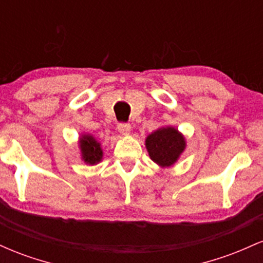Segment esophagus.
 <instances>
[{"label":"esophagus","instance_id":"esophagus-1","mask_svg":"<svg viewBox=\"0 0 263 263\" xmlns=\"http://www.w3.org/2000/svg\"><path fill=\"white\" fill-rule=\"evenodd\" d=\"M117 129H119V132L121 135H128L129 131H131V125H129V123L121 122L117 125Z\"/></svg>","mask_w":263,"mask_h":263}]
</instances>
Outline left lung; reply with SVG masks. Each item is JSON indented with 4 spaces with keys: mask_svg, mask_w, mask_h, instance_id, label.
Segmentation results:
<instances>
[{
    "mask_svg": "<svg viewBox=\"0 0 263 263\" xmlns=\"http://www.w3.org/2000/svg\"><path fill=\"white\" fill-rule=\"evenodd\" d=\"M146 147L152 161L162 167H170L185 148L184 137L176 128H159L146 140Z\"/></svg>",
    "mask_w": 263,
    "mask_h": 263,
    "instance_id": "left-lung-1",
    "label": "left lung"
}]
</instances>
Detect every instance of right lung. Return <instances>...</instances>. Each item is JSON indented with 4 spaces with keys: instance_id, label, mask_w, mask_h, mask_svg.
I'll list each match as a JSON object with an SVG mask.
<instances>
[{
    "instance_id": "obj_1",
    "label": "right lung",
    "mask_w": 263,
    "mask_h": 263,
    "mask_svg": "<svg viewBox=\"0 0 263 263\" xmlns=\"http://www.w3.org/2000/svg\"><path fill=\"white\" fill-rule=\"evenodd\" d=\"M80 148L83 159L89 164H95L101 161L102 151L100 148V143L93 140L91 136H83V138L80 140Z\"/></svg>"
}]
</instances>
